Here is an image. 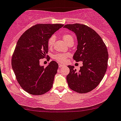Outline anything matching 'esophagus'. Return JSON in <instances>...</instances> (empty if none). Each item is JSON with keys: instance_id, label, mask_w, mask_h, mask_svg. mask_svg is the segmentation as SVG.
Masks as SVG:
<instances>
[{"instance_id": "34e87169", "label": "esophagus", "mask_w": 121, "mask_h": 121, "mask_svg": "<svg viewBox=\"0 0 121 121\" xmlns=\"http://www.w3.org/2000/svg\"><path fill=\"white\" fill-rule=\"evenodd\" d=\"M58 67H59L60 68H61V67H64V65L61 64H58Z\"/></svg>"}]
</instances>
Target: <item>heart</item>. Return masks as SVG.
Listing matches in <instances>:
<instances>
[{
	"instance_id": "obj_1",
	"label": "heart",
	"mask_w": 121,
	"mask_h": 121,
	"mask_svg": "<svg viewBox=\"0 0 121 121\" xmlns=\"http://www.w3.org/2000/svg\"><path fill=\"white\" fill-rule=\"evenodd\" d=\"M63 39L65 43L67 44L69 43L70 42H73V38L71 36V35L68 34H64L62 36ZM54 41H55V37L54 36H52L49 38L48 42V45L49 48H52L54 44ZM69 56V54H64V53H57L56 55L54 56L53 58L57 60V61L60 62V63H64L65 61L66 58Z\"/></svg>"
}]
</instances>
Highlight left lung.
<instances>
[{
    "mask_svg": "<svg viewBox=\"0 0 121 121\" xmlns=\"http://www.w3.org/2000/svg\"><path fill=\"white\" fill-rule=\"evenodd\" d=\"M64 28L75 34L78 45L73 58L83 64L79 71L73 66H68L70 70L67 76L68 86L76 92L88 93L96 88L104 77L108 60L107 49L99 34L86 25L67 24Z\"/></svg>",
    "mask_w": 121,
    "mask_h": 121,
    "instance_id": "1",
    "label": "left lung"
}]
</instances>
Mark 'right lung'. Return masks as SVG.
Here are the masks:
<instances>
[{
  "instance_id": "right-lung-1",
  "label": "right lung",
  "mask_w": 121,
  "mask_h": 121,
  "mask_svg": "<svg viewBox=\"0 0 121 121\" xmlns=\"http://www.w3.org/2000/svg\"><path fill=\"white\" fill-rule=\"evenodd\" d=\"M63 25L36 24L26 30L18 40L11 65L21 87L30 95H43L53 86L58 64L52 61L44 67L39 64V60L48 57V40Z\"/></svg>"
}]
</instances>
